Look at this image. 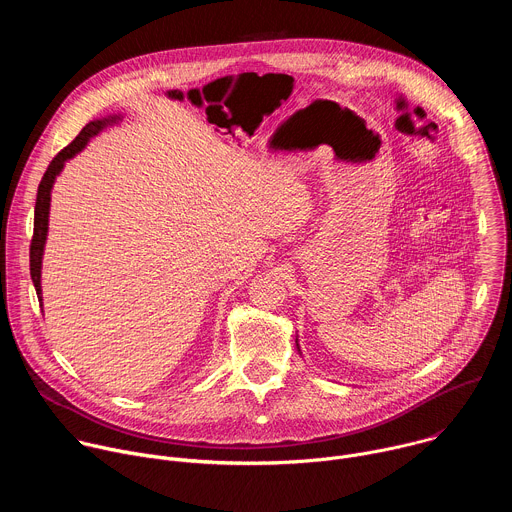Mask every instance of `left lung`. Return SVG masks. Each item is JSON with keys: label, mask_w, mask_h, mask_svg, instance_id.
Here are the masks:
<instances>
[{"label": "left lung", "mask_w": 512, "mask_h": 512, "mask_svg": "<svg viewBox=\"0 0 512 512\" xmlns=\"http://www.w3.org/2000/svg\"><path fill=\"white\" fill-rule=\"evenodd\" d=\"M296 342H298V340H296ZM298 350H300V346H298Z\"/></svg>", "instance_id": "8db88e82"}]
</instances>
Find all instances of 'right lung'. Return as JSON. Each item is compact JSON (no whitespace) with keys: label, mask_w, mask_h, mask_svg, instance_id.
<instances>
[{"label":"right lung","mask_w":512,"mask_h":512,"mask_svg":"<svg viewBox=\"0 0 512 512\" xmlns=\"http://www.w3.org/2000/svg\"><path fill=\"white\" fill-rule=\"evenodd\" d=\"M119 121V115L113 117H103V119H95L89 121L83 131L72 139L62 152H58V156L50 162L48 170L44 172L40 186H38V196H36V208H34V237H32V245H30V275L36 287L38 294V302L42 306V285H40V273H42V255H44V243H46V235H48V214H50V192H52V184L56 180V176L62 172L64 162L70 160L72 156H77L87 141L97 135L101 129H105L107 125H113Z\"/></svg>","instance_id":"add662e5"}]
</instances>
